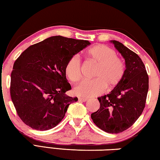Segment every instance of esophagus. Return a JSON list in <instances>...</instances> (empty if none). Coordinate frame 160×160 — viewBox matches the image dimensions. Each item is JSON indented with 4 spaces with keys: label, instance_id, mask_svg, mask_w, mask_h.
I'll return each mask as SVG.
<instances>
[{
    "label": "esophagus",
    "instance_id": "34e87169",
    "mask_svg": "<svg viewBox=\"0 0 160 160\" xmlns=\"http://www.w3.org/2000/svg\"><path fill=\"white\" fill-rule=\"evenodd\" d=\"M78 100H79V101H80V102H87L88 100V99H87V98H82V97H79V98H78Z\"/></svg>",
    "mask_w": 160,
    "mask_h": 160
}]
</instances>
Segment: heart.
I'll list each match as a JSON object with an SVG mask.
<instances>
[{
	"label": "heart",
	"mask_w": 160,
	"mask_h": 160,
	"mask_svg": "<svg viewBox=\"0 0 160 160\" xmlns=\"http://www.w3.org/2000/svg\"><path fill=\"white\" fill-rule=\"evenodd\" d=\"M86 56L89 60L97 66L94 74L95 80L83 81L77 85L73 92L78 97L90 98L104 92L106 88L112 90L122 81L125 75V66L112 48L106 45H95L88 49ZM65 72L72 82H78L81 79V63L79 58L72 56L67 62Z\"/></svg>",
	"instance_id": "1"
}]
</instances>
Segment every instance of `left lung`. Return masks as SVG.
I'll return each instance as SVG.
<instances>
[{"mask_svg": "<svg viewBox=\"0 0 160 160\" xmlns=\"http://www.w3.org/2000/svg\"><path fill=\"white\" fill-rule=\"evenodd\" d=\"M111 43L125 59V75L121 83L106 95L98 97L99 109L91 114L95 125L109 133L130 128L142 114L149 88L145 65L138 54L122 43Z\"/></svg>", "mask_w": 160, "mask_h": 160, "instance_id": "8db88e82", "label": "left lung"}]
</instances>
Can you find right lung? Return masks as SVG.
<instances>
[{
  "mask_svg": "<svg viewBox=\"0 0 160 160\" xmlns=\"http://www.w3.org/2000/svg\"><path fill=\"white\" fill-rule=\"evenodd\" d=\"M90 44L88 40L48 37L23 51L13 65L10 96L18 116L37 131L54 128L77 97L66 95L67 62Z\"/></svg>",
  "mask_w": 160,
  "mask_h": 160,
  "instance_id": "add662e5",
  "label": "right lung"
}]
</instances>
